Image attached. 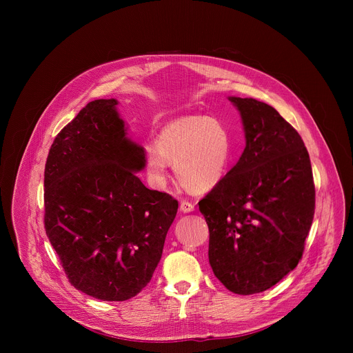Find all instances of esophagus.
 <instances>
[{"instance_id":"esophagus-1","label":"esophagus","mask_w":353,"mask_h":353,"mask_svg":"<svg viewBox=\"0 0 353 353\" xmlns=\"http://www.w3.org/2000/svg\"><path fill=\"white\" fill-rule=\"evenodd\" d=\"M180 211L184 212V214L192 212L194 211V204L188 203V201H181V203H180Z\"/></svg>"}]
</instances>
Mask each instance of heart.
Returning <instances> with one entry per match:
<instances>
[{
    "label": "heart",
    "instance_id": "heart-1",
    "mask_svg": "<svg viewBox=\"0 0 353 353\" xmlns=\"http://www.w3.org/2000/svg\"><path fill=\"white\" fill-rule=\"evenodd\" d=\"M232 137L223 123L211 117L190 116L168 123L157 145L145 150V172L155 187L169 179L174 165L179 181L190 191L204 192L226 176L232 161Z\"/></svg>",
    "mask_w": 353,
    "mask_h": 353
}]
</instances>
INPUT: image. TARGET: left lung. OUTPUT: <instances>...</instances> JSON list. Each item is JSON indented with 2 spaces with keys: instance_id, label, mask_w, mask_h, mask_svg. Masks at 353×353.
<instances>
[{
  "instance_id": "1",
  "label": "left lung",
  "mask_w": 353,
  "mask_h": 353,
  "mask_svg": "<svg viewBox=\"0 0 353 353\" xmlns=\"http://www.w3.org/2000/svg\"><path fill=\"white\" fill-rule=\"evenodd\" d=\"M245 148L225 179L199 201L210 229L208 259L233 293H260L296 268L316 204L312 163L299 132L270 105L228 97Z\"/></svg>"
}]
</instances>
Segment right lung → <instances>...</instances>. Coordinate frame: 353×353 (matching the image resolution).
Here are the masks:
<instances>
[{"instance_id":"add662e5","label":"right lung","mask_w":353,"mask_h":353,"mask_svg":"<svg viewBox=\"0 0 353 353\" xmlns=\"http://www.w3.org/2000/svg\"><path fill=\"white\" fill-rule=\"evenodd\" d=\"M116 99L89 102L56 137L44 169V228L70 282L105 301L139 293L158 267L179 203L146 188L145 149Z\"/></svg>"}]
</instances>
